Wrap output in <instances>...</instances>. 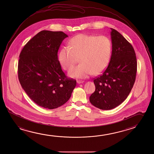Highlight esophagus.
Returning <instances> with one entry per match:
<instances>
[{"label": "esophagus", "mask_w": 154, "mask_h": 154, "mask_svg": "<svg viewBox=\"0 0 154 154\" xmlns=\"http://www.w3.org/2000/svg\"><path fill=\"white\" fill-rule=\"evenodd\" d=\"M77 83H78V84H79L83 83L84 81H77Z\"/></svg>", "instance_id": "obj_1"}]
</instances>
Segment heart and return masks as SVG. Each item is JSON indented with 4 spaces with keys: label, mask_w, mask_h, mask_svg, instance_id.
<instances>
[{
    "label": "heart",
    "mask_w": 154,
    "mask_h": 154,
    "mask_svg": "<svg viewBox=\"0 0 154 154\" xmlns=\"http://www.w3.org/2000/svg\"><path fill=\"white\" fill-rule=\"evenodd\" d=\"M59 53L58 60L64 69L69 70L78 61L81 64L71 69V77L88 78L92 74L99 75L109 65L112 53V42L106 36L80 34L70 40Z\"/></svg>",
    "instance_id": "obj_1"
}]
</instances>
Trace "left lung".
I'll return each mask as SVG.
<instances>
[{
	"instance_id": "1",
	"label": "left lung",
	"mask_w": 154,
	"mask_h": 154,
	"mask_svg": "<svg viewBox=\"0 0 154 154\" xmlns=\"http://www.w3.org/2000/svg\"><path fill=\"white\" fill-rule=\"evenodd\" d=\"M112 51L109 66L94 79L96 90L90 97L93 106L112 109L125 101L136 78L137 61L133 46L117 30L111 28Z\"/></svg>"
}]
</instances>
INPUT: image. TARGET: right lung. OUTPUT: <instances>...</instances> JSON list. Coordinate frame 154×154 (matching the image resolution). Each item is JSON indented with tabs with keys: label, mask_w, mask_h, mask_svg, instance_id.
I'll return each instance as SVG.
<instances>
[{
	"label": "right lung",
	"mask_w": 154,
	"mask_h": 154,
	"mask_svg": "<svg viewBox=\"0 0 154 154\" xmlns=\"http://www.w3.org/2000/svg\"><path fill=\"white\" fill-rule=\"evenodd\" d=\"M68 36L42 30L26 44L18 62V78L28 97L38 106L54 109L68 101L76 81L63 72L58 49Z\"/></svg>",
	"instance_id": "1"
}]
</instances>
